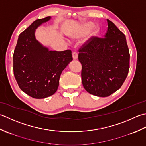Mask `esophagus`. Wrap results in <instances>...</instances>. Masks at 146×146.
Wrapping results in <instances>:
<instances>
[{
  "label": "esophagus",
  "mask_w": 146,
  "mask_h": 146,
  "mask_svg": "<svg viewBox=\"0 0 146 146\" xmlns=\"http://www.w3.org/2000/svg\"><path fill=\"white\" fill-rule=\"evenodd\" d=\"M72 58L74 60H76V59L78 58V55H77V53L75 52H74L72 53Z\"/></svg>",
  "instance_id": "esophagus-1"
}]
</instances>
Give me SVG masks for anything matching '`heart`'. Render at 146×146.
<instances>
[{
	"mask_svg": "<svg viewBox=\"0 0 146 146\" xmlns=\"http://www.w3.org/2000/svg\"><path fill=\"white\" fill-rule=\"evenodd\" d=\"M93 26V23L91 22H86L84 23H82V25H80L78 28H77L75 31L70 33L69 35L71 38H77L79 37H81L82 36L87 34L90 31V29L92 28ZM99 31V27L98 26H94L93 29L92 31L91 36H94L97 34V33Z\"/></svg>",
	"mask_w": 146,
	"mask_h": 146,
	"instance_id": "obj_1",
	"label": "heart"
}]
</instances>
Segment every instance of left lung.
I'll return each mask as SVG.
<instances>
[{"instance_id":"left-lung-1","label":"left lung","mask_w":146,"mask_h":146,"mask_svg":"<svg viewBox=\"0 0 146 146\" xmlns=\"http://www.w3.org/2000/svg\"><path fill=\"white\" fill-rule=\"evenodd\" d=\"M105 38L93 36L79 49L82 82L89 93L109 96L121 88L130 67L125 36L107 19Z\"/></svg>"}]
</instances>
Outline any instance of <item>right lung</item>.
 I'll return each mask as SVG.
<instances>
[{
    "instance_id": "add662e5",
    "label": "right lung",
    "mask_w": 146,
    "mask_h": 146,
    "mask_svg": "<svg viewBox=\"0 0 146 146\" xmlns=\"http://www.w3.org/2000/svg\"><path fill=\"white\" fill-rule=\"evenodd\" d=\"M51 19L35 21L19 35L13 55L14 75L23 92L36 99L56 91L62 71L72 60V52L50 51L36 40L35 29Z\"/></svg>"
}]
</instances>
